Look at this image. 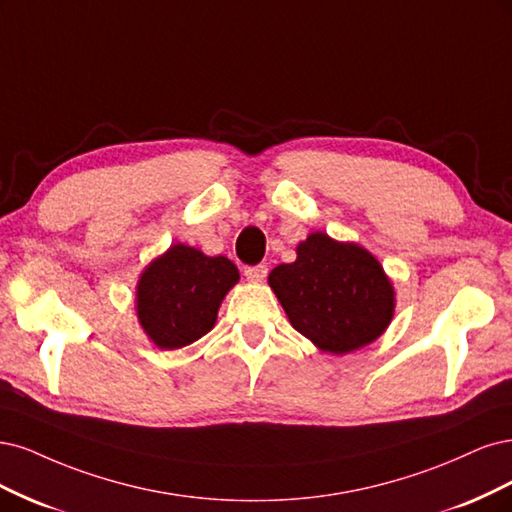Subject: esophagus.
Here are the masks:
<instances>
[{"instance_id":"esophagus-1","label":"esophagus","mask_w":512,"mask_h":512,"mask_svg":"<svg viewBox=\"0 0 512 512\" xmlns=\"http://www.w3.org/2000/svg\"><path fill=\"white\" fill-rule=\"evenodd\" d=\"M244 276H246V280H251V283H263V278L268 276V266L259 263V266L244 268Z\"/></svg>"}]
</instances>
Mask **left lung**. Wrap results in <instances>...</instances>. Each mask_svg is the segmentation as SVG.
I'll use <instances>...</instances> for the list:
<instances>
[{
  "label": "left lung",
  "instance_id": "1",
  "mask_svg": "<svg viewBox=\"0 0 512 512\" xmlns=\"http://www.w3.org/2000/svg\"><path fill=\"white\" fill-rule=\"evenodd\" d=\"M268 283L291 325L325 353L357 351L393 319L395 291L381 261L323 232L300 242L298 259L276 266Z\"/></svg>",
  "mask_w": 512,
  "mask_h": 512
}]
</instances>
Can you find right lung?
I'll return each mask as SVG.
<instances>
[{"label":"right lung","instance_id":"right-lung-1","mask_svg":"<svg viewBox=\"0 0 512 512\" xmlns=\"http://www.w3.org/2000/svg\"><path fill=\"white\" fill-rule=\"evenodd\" d=\"M227 257H208L187 244H172L140 274L136 312L144 334L163 351L206 336L227 291L238 283Z\"/></svg>","mask_w":512,"mask_h":512}]
</instances>
